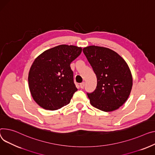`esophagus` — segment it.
<instances>
[{
  "label": "esophagus",
  "instance_id": "esophagus-1",
  "mask_svg": "<svg viewBox=\"0 0 155 155\" xmlns=\"http://www.w3.org/2000/svg\"><path fill=\"white\" fill-rule=\"evenodd\" d=\"M84 87H85V82H82V83L80 84V87L81 88H84Z\"/></svg>",
  "mask_w": 155,
  "mask_h": 155
}]
</instances>
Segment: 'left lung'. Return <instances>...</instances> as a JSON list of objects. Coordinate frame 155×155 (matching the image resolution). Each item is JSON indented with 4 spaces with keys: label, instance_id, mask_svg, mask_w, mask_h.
Segmentation results:
<instances>
[{
    "label": "left lung",
    "instance_id": "1",
    "mask_svg": "<svg viewBox=\"0 0 155 155\" xmlns=\"http://www.w3.org/2000/svg\"><path fill=\"white\" fill-rule=\"evenodd\" d=\"M83 51L97 78L94 92L87 95L91 105L101 111H112L125 104L130 96L133 78L125 60L110 48L91 45Z\"/></svg>",
    "mask_w": 155,
    "mask_h": 155
}]
</instances>
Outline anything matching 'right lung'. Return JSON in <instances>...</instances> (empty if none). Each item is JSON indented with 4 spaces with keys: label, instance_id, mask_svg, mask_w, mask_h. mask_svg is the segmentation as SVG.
Masks as SVG:
<instances>
[{
    "label": "right lung",
    "instance_id": "obj_1",
    "mask_svg": "<svg viewBox=\"0 0 155 155\" xmlns=\"http://www.w3.org/2000/svg\"><path fill=\"white\" fill-rule=\"evenodd\" d=\"M82 48L60 45L45 50L31 66L28 77L30 94L42 108L57 110L68 105L77 91L70 64Z\"/></svg>",
    "mask_w": 155,
    "mask_h": 155
}]
</instances>
